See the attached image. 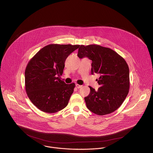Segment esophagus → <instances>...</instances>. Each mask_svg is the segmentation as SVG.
I'll list each match as a JSON object with an SVG mask.
<instances>
[{
  "label": "esophagus",
  "mask_w": 153,
  "mask_h": 153,
  "mask_svg": "<svg viewBox=\"0 0 153 153\" xmlns=\"http://www.w3.org/2000/svg\"><path fill=\"white\" fill-rule=\"evenodd\" d=\"M82 87V85H79V84H76V87L77 88H81Z\"/></svg>",
  "instance_id": "esophagus-1"
}]
</instances>
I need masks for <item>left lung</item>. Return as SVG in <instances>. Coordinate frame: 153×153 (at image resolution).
<instances>
[{"mask_svg":"<svg viewBox=\"0 0 153 153\" xmlns=\"http://www.w3.org/2000/svg\"><path fill=\"white\" fill-rule=\"evenodd\" d=\"M78 56L91 59V74L100 75L97 81L101 87L97 91L89 87L90 93L84 98L88 108L99 115L114 112L129 92L130 73L126 61L111 49L98 45H81Z\"/></svg>","mask_w":153,"mask_h":153,"instance_id":"left-lung-1","label":"left lung"}]
</instances>
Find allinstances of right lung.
Instances as JSON below:
<instances>
[{"label": "right lung", "instance_id": "add662e5", "mask_svg": "<svg viewBox=\"0 0 153 153\" xmlns=\"http://www.w3.org/2000/svg\"><path fill=\"white\" fill-rule=\"evenodd\" d=\"M80 45L51 44L29 61L25 72L27 95L38 109L55 113L67 106L75 84H66L59 76L67 57Z\"/></svg>", "mask_w": 153, "mask_h": 153}]
</instances>
